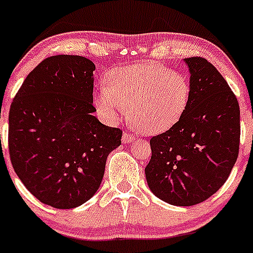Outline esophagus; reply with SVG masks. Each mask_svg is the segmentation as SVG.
I'll return each instance as SVG.
<instances>
[{"label":"esophagus","mask_w":253,"mask_h":253,"mask_svg":"<svg viewBox=\"0 0 253 253\" xmlns=\"http://www.w3.org/2000/svg\"><path fill=\"white\" fill-rule=\"evenodd\" d=\"M135 138V135L134 134H129V132H124L123 134V137H122V141H123V143H130L132 142Z\"/></svg>","instance_id":"34e87169"}]
</instances>
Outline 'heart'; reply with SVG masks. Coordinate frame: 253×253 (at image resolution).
Here are the masks:
<instances>
[{"mask_svg": "<svg viewBox=\"0 0 253 253\" xmlns=\"http://www.w3.org/2000/svg\"><path fill=\"white\" fill-rule=\"evenodd\" d=\"M107 84L94 95L97 112L115 119L127 107L130 123L146 135L177 126L191 102L188 78L156 62L117 67L108 73Z\"/></svg>", "mask_w": 253, "mask_h": 253, "instance_id": "obj_1", "label": "heart"}]
</instances>
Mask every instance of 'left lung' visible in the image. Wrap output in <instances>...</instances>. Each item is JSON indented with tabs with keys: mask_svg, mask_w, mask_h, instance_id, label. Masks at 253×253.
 <instances>
[{
	"mask_svg": "<svg viewBox=\"0 0 253 253\" xmlns=\"http://www.w3.org/2000/svg\"><path fill=\"white\" fill-rule=\"evenodd\" d=\"M192 95L183 118L149 141L145 169L152 193L176 206H192L227 181L239 154L240 108L222 75L206 59L187 58Z\"/></svg>",
	"mask_w": 253,
	"mask_h": 253,
	"instance_id": "left-lung-1",
	"label": "left lung"
}]
</instances>
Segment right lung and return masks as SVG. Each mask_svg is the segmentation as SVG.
<instances>
[{
    "label": "right lung",
    "instance_id": "add662e5",
    "mask_svg": "<svg viewBox=\"0 0 253 253\" xmlns=\"http://www.w3.org/2000/svg\"><path fill=\"white\" fill-rule=\"evenodd\" d=\"M94 62L54 55L37 65L9 110L8 145L14 171L41 203L73 209L88 202L104 177L122 130L93 116Z\"/></svg>",
    "mask_w": 253,
    "mask_h": 253
}]
</instances>
